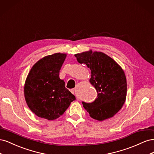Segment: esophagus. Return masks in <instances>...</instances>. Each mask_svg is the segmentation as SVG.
<instances>
[{"instance_id": "1", "label": "esophagus", "mask_w": 154, "mask_h": 154, "mask_svg": "<svg viewBox=\"0 0 154 154\" xmlns=\"http://www.w3.org/2000/svg\"><path fill=\"white\" fill-rule=\"evenodd\" d=\"M71 92L73 94H74V93H75V89H74V88H72V89L71 90Z\"/></svg>"}]
</instances>
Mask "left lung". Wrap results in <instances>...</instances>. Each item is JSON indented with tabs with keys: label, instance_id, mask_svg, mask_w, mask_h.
<instances>
[{
	"label": "left lung",
	"instance_id": "obj_1",
	"mask_svg": "<svg viewBox=\"0 0 154 154\" xmlns=\"http://www.w3.org/2000/svg\"><path fill=\"white\" fill-rule=\"evenodd\" d=\"M77 61L91 70L89 82L97 96L91 103L83 102L91 117L100 122L112 118L124 105L127 97V78L122 67L104 53L92 49L74 54Z\"/></svg>",
	"mask_w": 154,
	"mask_h": 154
}]
</instances>
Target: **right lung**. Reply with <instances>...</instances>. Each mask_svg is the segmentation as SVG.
I'll return each instance as SVG.
<instances>
[{
	"label": "right lung",
	"instance_id": "1",
	"mask_svg": "<svg viewBox=\"0 0 154 154\" xmlns=\"http://www.w3.org/2000/svg\"><path fill=\"white\" fill-rule=\"evenodd\" d=\"M67 54L57 53L37 61L27 74L24 92L26 103L38 117L49 121L60 117L75 96L59 77Z\"/></svg>",
	"mask_w": 154,
	"mask_h": 154
}]
</instances>
